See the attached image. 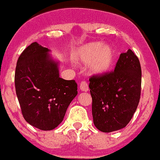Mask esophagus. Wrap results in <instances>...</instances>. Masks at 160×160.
<instances>
[{
    "instance_id": "1",
    "label": "esophagus",
    "mask_w": 160,
    "mask_h": 160,
    "mask_svg": "<svg viewBox=\"0 0 160 160\" xmlns=\"http://www.w3.org/2000/svg\"><path fill=\"white\" fill-rule=\"evenodd\" d=\"M80 89L83 92H88V84L86 81H82L80 84Z\"/></svg>"
}]
</instances>
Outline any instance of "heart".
Returning <instances> with one entry per match:
<instances>
[{
  "label": "heart",
  "instance_id": "heart-1",
  "mask_svg": "<svg viewBox=\"0 0 160 160\" xmlns=\"http://www.w3.org/2000/svg\"><path fill=\"white\" fill-rule=\"evenodd\" d=\"M76 59L83 63H89L90 72L102 75L110 70L114 62V53L110 46L101 42H91L80 46L75 54Z\"/></svg>",
  "mask_w": 160,
  "mask_h": 160
}]
</instances>
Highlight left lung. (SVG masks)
<instances>
[{
  "label": "left lung",
  "instance_id": "8db88e82",
  "mask_svg": "<svg viewBox=\"0 0 160 160\" xmlns=\"http://www.w3.org/2000/svg\"><path fill=\"white\" fill-rule=\"evenodd\" d=\"M93 122L98 130L110 132L125 127L137 108L141 92V68L129 49L121 53L114 70L89 79Z\"/></svg>",
  "mask_w": 160,
  "mask_h": 160
}]
</instances>
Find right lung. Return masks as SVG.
Listing matches in <instances>:
<instances>
[{
	"mask_svg": "<svg viewBox=\"0 0 160 160\" xmlns=\"http://www.w3.org/2000/svg\"><path fill=\"white\" fill-rule=\"evenodd\" d=\"M48 52L32 42L18 58L15 72L22 114L27 122L41 130L55 129L77 95V83L59 77L58 63Z\"/></svg>",
	"mask_w": 160,
	"mask_h": 160,
	"instance_id": "obj_1",
	"label": "right lung"
}]
</instances>
